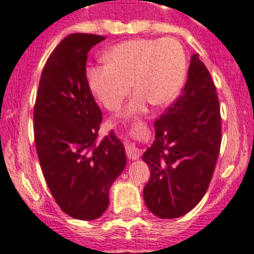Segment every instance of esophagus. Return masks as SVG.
Returning a JSON list of instances; mask_svg holds the SVG:
<instances>
[{
	"label": "esophagus",
	"instance_id": "obj_1",
	"mask_svg": "<svg viewBox=\"0 0 254 254\" xmlns=\"http://www.w3.org/2000/svg\"><path fill=\"white\" fill-rule=\"evenodd\" d=\"M126 154L128 159H138L140 157V150L134 144H126Z\"/></svg>",
	"mask_w": 254,
	"mask_h": 254
}]
</instances>
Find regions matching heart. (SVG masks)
Masks as SVG:
<instances>
[{"mask_svg": "<svg viewBox=\"0 0 254 254\" xmlns=\"http://www.w3.org/2000/svg\"><path fill=\"white\" fill-rule=\"evenodd\" d=\"M106 64L87 70V82L107 110H119L130 91H137L126 115L139 114L152 102L170 104L179 95L187 75V55L174 38L130 39L120 43L104 55Z\"/></svg>", "mask_w": 254, "mask_h": 254, "instance_id": "1", "label": "heart"}]
</instances>
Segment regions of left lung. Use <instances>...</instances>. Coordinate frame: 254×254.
<instances>
[{
	"label": "left lung",
	"instance_id": "obj_1",
	"mask_svg": "<svg viewBox=\"0 0 254 254\" xmlns=\"http://www.w3.org/2000/svg\"><path fill=\"white\" fill-rule=\"evenodd\" d=\"M154 128V142L142 157L150 169L143 196L155 216L177 218L204 197L221 145L217 92L197 54L190 59L183 94L155 121Z\"/></svg>",
	"mask_w": 254,
	"mask_h": 254
}]
</instances>
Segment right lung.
<instances>
[{
    "label": "right lung",
    "instance_id": "obj_1",
    "mask_svg": "<svg viewBox=\"0 0 254 254\" xmlns=\"http://www.w3.org/2000/svg\"><path fill=\"white\" fill-rule=\"evenodd\" d=\"M105 37L74 33L48 58L34 105V143L48 188L70 217L91 221L109 206V190L126 167L114 130L97 143L102 114L86 79L87 53Z\"/></svg>",
    "mask_w": 254,
    "mask_h": 254
}]
</instances>
